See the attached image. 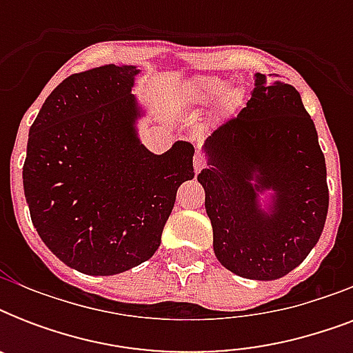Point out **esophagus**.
<instances>
[{
    "mask_svg": "<svg viewBox=\"0 0 353 353\" xmlns=\"http://www.w3.org/2000/svg\"><path fill=\"white\" fill-rule=\"evenodd\" d=\"M205 166H207V159H205V155L201 154V152H196V155H194V172H196V174H199V172L203 170Z\"/></svg>",
    "mask_w": 353,
    "mask_h": 353,
    "instance_id": "esophagus-1",
    "label": "esophagus"
}]
</instances>
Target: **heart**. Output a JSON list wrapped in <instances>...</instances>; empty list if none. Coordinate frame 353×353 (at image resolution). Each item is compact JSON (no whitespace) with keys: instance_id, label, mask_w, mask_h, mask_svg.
<instances>
[{"instance_id":"obj_1","label":"heart","mask_w":353,"mask_h":353,"mask_svg":"<svg viewBox=\"0 0 353 353\" xmlns=\"http://www.w3.org/2000/svg\"><path fill=\"white\" fill-rule=\"evenodd\" d=\"M229 84L223 79H216V77H194L188 80L183 90V101L190 104V106H207L209 102L216 101L227 91ZM241 95L240 91L231 90L227 91L225 95V106L236 108L240 104Z\"/></svg>"}]
</instances>
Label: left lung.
Segmentation results:
<instances>
[{"mask_svg":"<svg viewBox=\"0 0 353 353\" xmlns=\"http://www.w3.org/2000/svg\"><path fill=\"white\" fill-rule=\"evenodd\" d=\"M203 150L209 166L198 181L221 265L251 280L299 268L317 245L330 201L326 161L301 93L256 73L247 108L214 130Z\"/></svg>","mask_w":353,"mask_h":353,"instance_id":"obj_1","label":"left lung"}]
</instances>
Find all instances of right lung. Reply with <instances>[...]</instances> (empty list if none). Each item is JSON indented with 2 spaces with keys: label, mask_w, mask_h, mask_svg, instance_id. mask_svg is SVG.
Here are the masks:
<instances>
[{
  "label": "right lung",
  "mask_w": 353,
  "mask_h": 353,
  "mask_svg": "<svg viewBox=\"0 0 353 353\" xmlns=\"http://www.w3.org/2000/svg\"><path fill=\"white\" fill-rule=\"evenodd\" d=\"M135 65L71 74L29 130L23 190L41 241L85 274H119L154 256L179 185L194 177V146L152 154L139 139L144 110Z\"/></svg>",
  "instance_id": "right-lung-1"
}]
</instances>
